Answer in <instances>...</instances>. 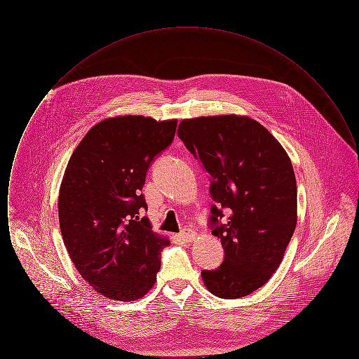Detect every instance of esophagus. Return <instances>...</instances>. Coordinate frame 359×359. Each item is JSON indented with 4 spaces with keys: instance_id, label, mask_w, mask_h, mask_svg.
Here are the masks:
<instances>
[{
    "instance_id": "1",
    "label": "esophagus",
    "mask_w": 359,
    "mask_h": 359,
    "mask_svg": "<svg viewBox=\"0 0 359 359\" xmlns=\"http://www.w3.org/2000/svg\"><path fill=\"white\" fill-rule=\"evenodd\" d=\"M198 237V234H196V231H194V230H184L183 233H180V238L183 239L184 242H194L195 239Z\"/></svg>"
}]
</instances>
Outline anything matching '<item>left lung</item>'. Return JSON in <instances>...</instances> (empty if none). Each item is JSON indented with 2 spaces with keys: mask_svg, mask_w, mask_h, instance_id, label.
<instances>
[{
  "mask_svg": "<svg viewBox=\"0 0 359 359\" xmlns=\"http://www.w3.org/2000/svg\"><path fill=\"white\" fill-rule=\"evenodd\" d=\"M177 136L212 179V234L221 238L224 259L219 268L202 271L205 288L221 299L248 296L277 271L297 223L290 156L246 116L183 120ZM222 208L229 217L219 224Z\"/></svg>",
  "mask_w": 359,
  "mask_h": 359,
  "instance_id": "8db88e82",
  "label": "left lung"
}]
</instances>
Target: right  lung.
Segmentation results:
<instances>
[{"label":"right lung","instance_id":"add662e5","mask_svg":"<svg viewBox=\"0 0 359 359\" xmlns=\"http://www.w3.org/2000/svg\"><path fill=\"white\" fill-rule=\"evenodd\" d=\"M177 120L117 116L94 125L69 157L59 191V224L76 271L104 297L135 302L152 290L170 239L140 218L141 189Z\"/></svg>","mask_w":359,"mask_h":359}]
</instances>
